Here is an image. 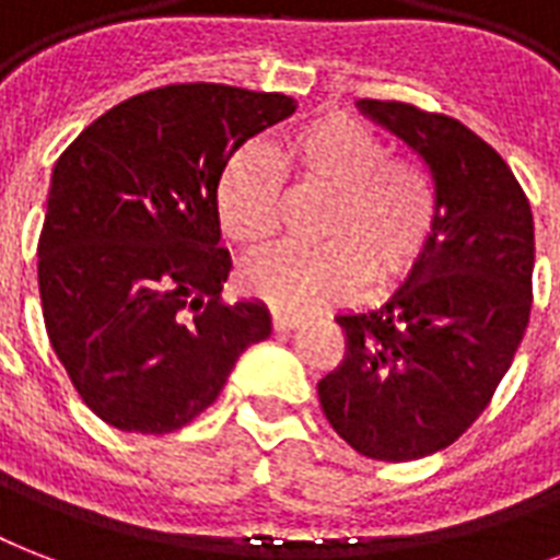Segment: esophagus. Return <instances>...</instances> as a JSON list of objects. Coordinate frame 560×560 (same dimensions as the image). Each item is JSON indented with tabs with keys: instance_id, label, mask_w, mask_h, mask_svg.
I'll return each mask as SVG.
<instances>
[{
	"instance_id": "obj_1",
	"label": "esophagus",
	"mask_w": 560,
	"mask_h": 560,
	"mask_svg": "<svg viewBox=\"0 0 560 560\" xmlns=\"http://www.w3.org/2000/svg\"><path fill=\"white\" fill-rule=\"evenodd\" d=\"M299 325H302V316L284 314V311H272V328H276V331H293Z\"/></svg>"
}]
</instances>
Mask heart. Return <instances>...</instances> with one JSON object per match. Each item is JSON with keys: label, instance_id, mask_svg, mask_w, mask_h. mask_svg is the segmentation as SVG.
<instances>
[{"label": "heart", "instance_id": "1", "mask_svg": "<svg viewBox=\"0 0 560 560\" xmlns=\"http://www.w3.org/2000/svg\"><path fill=\"white\" fill-rule=\"evenodd\" d=\"M281 165L302 186L331 191L319 246H284L244 267V288L279 311H316L354 296L363 281L404 279L433 235L430 179L407 160L386 156L369 127L323 116L281 144ZM218 218L229 241L261 249L281 218V171L261 144H246L218 179Z\"/></svg>", "mask_w": 560, "mask_h": 560}]
</instances>
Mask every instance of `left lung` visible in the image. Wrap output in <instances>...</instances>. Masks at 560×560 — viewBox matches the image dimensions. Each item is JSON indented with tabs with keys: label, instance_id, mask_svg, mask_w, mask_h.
Instances as JSON below:
<instances>
[{
	"label": "left lung",
	"instance_id": "1",
	"mask_svg": "<svg viewBox=\"0 0 560 560\" xmlns=\"http://www.w3.org/2000/svg\"><path fill=\"white\" fill-rule=\"evenodd\" d=\"M430 171L433 235L377 307L342 311L346 354L316 383L325 418L369 459L453 444L503 381L532 311L535 220L503 156L456 118L358 101Z\"/></svg>",
	"mask_w": 560,
	"mask_h": 560
}]
</instances>
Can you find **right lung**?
<instances>
[{"instance_id":"1","label":"right lung","mask_w":560,"mask_h":560,"mask_svg":"<svg viewBox=\"0 0 560 560\" xmlns=\"http://www.w3.org/2000/svg\"><path fill=\"white\" fill-rule=\"evenodd\" d=\"M296 113L281 92L174 83L95 118L51 171L37 279L48 340L83 404L125 433H171L270 337L258 299L220 302L218 179Z\"/></svg>"}]
</instances>
